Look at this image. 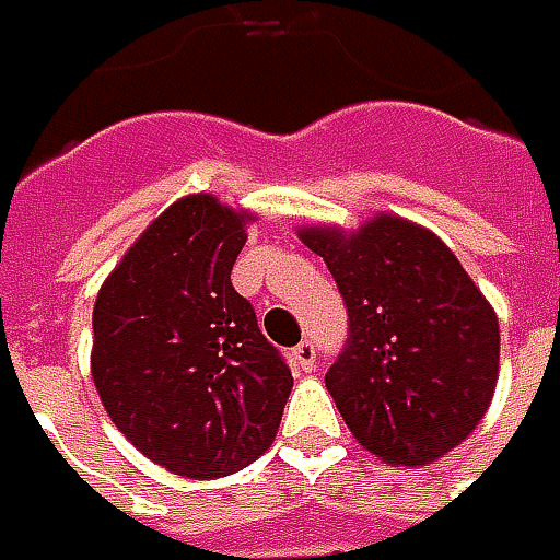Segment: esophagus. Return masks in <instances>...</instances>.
Segmentation results:
<instances>
[{
	"instance_id": "esophagus-1",
	"label": "esophagus",
	"mask_w": 560,
	"mask_h": 560,
	"mask_svg": "<svg viewBox=\"0 0 560 560\" xmlns=\"http://www.w3.org/2000/svg\"><path fill=\"white\" fill-rule=\"evenodd\" d=\"M314 364H317V349H314V342H308V339L299 342V346L292 349V368L308 374V371H314Z\"/></svg>"
}]
</instances>
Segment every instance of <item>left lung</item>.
Masks as SVG:
<instances>
[{"label":"left lung","mask_w":560,"mask_h":560,"mask_svg":"<svg viewBox=\"0 0 560 560\" xmlns=\"http://www.w3.org/2000/svg\"><path fill=\"white\" fill-rule=\"evenodd\" d=\"M334 273L349 339L324 376L342 420L380 462L418 467L462 445L499 380V317L427 226L376 214L355 233L302 226Z\"/></svg>","instance_id":"8db88e82"}]
</instances>
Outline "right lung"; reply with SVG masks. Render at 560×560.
<instances>
[{"label": "right lung", "instance_id": "right-lung-1", "mask_svg": "<svg viewBox=\"0 0 560 560\" xmlns=\"http://www.w3.org/2000/svg\"><path fill=\"white\" fill-rule=\"evenodd\" d=\"M252 214L208 192L145 226L93 308V383L120 433L189 480L236 474L277 436L292 374L230 283Z\"/></svg>", "mask_w": 560, "mask_h": 560}]
</instances>
